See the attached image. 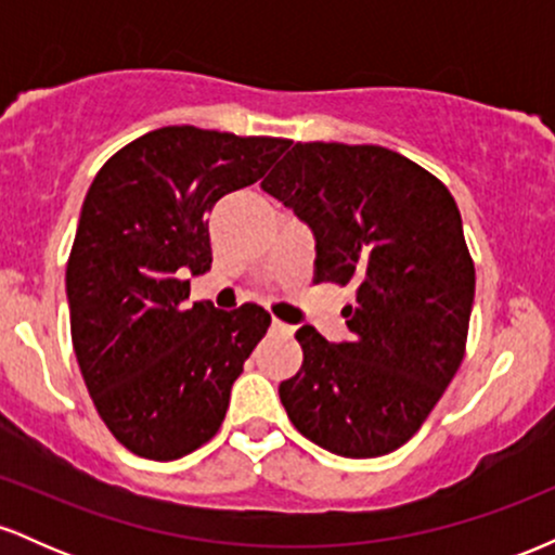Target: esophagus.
Listing matches in <instances>:
<instances>
[{"label": "esophagus", "mask_w": 555, "mask_h": 555, "mask_svg": "<svg viewBox=\"0 0 555 555\" xmlns=\"http://www.w3.org/2000/svg\"><path fill=\"white\" fill-rule=\"evenodd\" d=\"M271 328L276 331V334H282V336H292V334H295V326H289V323L279 321V318H273V321H271Z\"/></svg>", "instance_id": "esophagus-1"}]
</instances>
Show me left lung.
I'll return each instance as SVG.
<instances>
[{"mask_svg":"<svg viewBox=\"0 0 555 555\" xmlns=\"http://www.w3.org/2000/svg\"><path fill=\"white\" fill-rule=\"evenodd\" d=\"M315 234V282L358 289L344 308L352 339L297 331L302 367L279 397L308 441L371 460L428 420L460 371L475 263L446 184L384 145L295 143L266 177Z\"/></svg>","mask_w":555,"mask_h":555,"instance_id":"8db88e82","label":"left lung"}]
</instances>
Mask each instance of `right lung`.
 I'll return each mask as SVG.
<instances>
[{
  "mask_svg": "<svg viewBox=\"0 0 555 555\" xmlns=\"http://www.w3.org/2000/svg\"><path fill=\"white\" fill-rule=\"evenodd\" d=\"M289 140L158 127L119 149L82 201L67 260L73 349L95 412L132 454L171 462L224 423L232 384L271 315L247 302L184 305L211 269L206 214Z\"/></svg>",
  "mask_w": 555,
  "mask_h": 555,
  "instance_id": "right-lung-1",
  "label": "right lung"
}]
</instances>
